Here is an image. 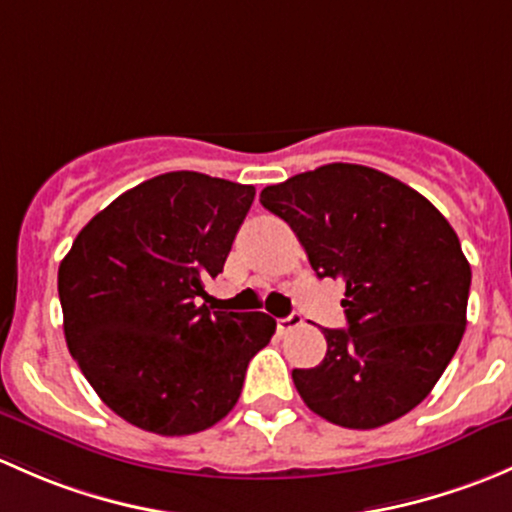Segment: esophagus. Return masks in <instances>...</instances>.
I'll use <instances>...</instances> for the list:
<instances>
[{
	"label": "esophagus",
	"instance_id": "34e87169",
	"mask_svg": "<svg viewBox=\"0 0 512 512\" xmlns=\"http://www.w3.org/2000/svg\"><path fill=\"white\" fill-rule=\"evenodd\" d=\"M300 323H303V318H300L298 313H291V315H288V318H278L276 320V328H278V333L286 335V333H291V330L298 328Z\"/></svg>",
	"mask_w": 512,
	"mask_h": 512
}]
</instances>
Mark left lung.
Returning a JSON list of instances; mask_svg holds the SVG:
<instances>
[{"mask_svg":"<svg viewBox=\"0 0 512 512\" xmlns=\"http://www.w3.org/2000/svg\"><path fill=\"white\" fill-rule=\"evenodd\" d=\"M320 278L345 281L347 330L325 328L323 362L293 370L308 409L347 429L412 412L466 330L471 266L426 197L365 165L333 162L261 192Z\"/></svg>","mask_w":512,"mask_h":512,"instance_id":"8db88e82","label":"left lung"}]
</instances>
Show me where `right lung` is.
<instances>
[{
	"label": "right lung",
	"instance_id": "1",
	"mask_svg": "<svg viewBox=\"0 0 512 512\" xmlns=\"http://www.w3.org/2000/svg\"><path fill=\"white\" fill-rule=\"evenodd\" d=\"M254 194L202 172L152 177L88 221L61 261L68 350L98 397L138 429L187 436L217 424L276 333L258 310L197 305Z\"/></svg>",
	"mask_w": 512,
	"mask_h": 512
}]
</instances>
